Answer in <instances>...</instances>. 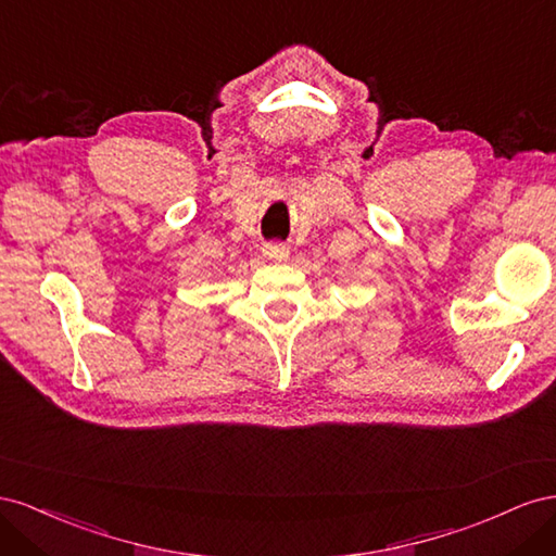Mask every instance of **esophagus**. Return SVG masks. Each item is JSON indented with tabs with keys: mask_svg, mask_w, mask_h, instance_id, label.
<instances>
[{
	"mask_svg": "<svg viewBox=\"0 0 556 556\" xmlns=\"http://www.w3.org/2000/svg\"><path fill=\"white\" fill-rule=\"evenodd\" d=\"M263 253H265L269 261H283V258H289V247H283V244H265Z\"/></svg>",
	"mask_w": 556,
	"mask_h": 556,
	"instance_id": "1",
	"label": "esophagus"
}]
</instances>
